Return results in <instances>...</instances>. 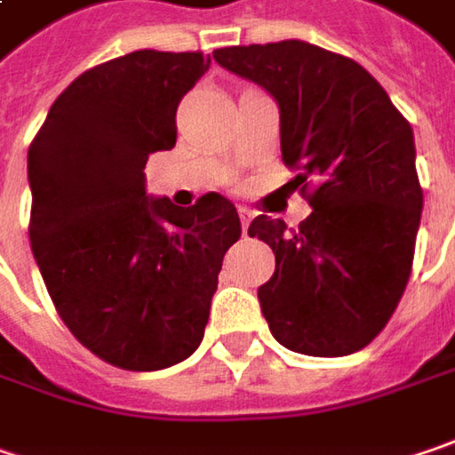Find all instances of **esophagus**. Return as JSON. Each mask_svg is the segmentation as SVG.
<instances>
[{
	"instance_id": "obj_1",
	"label": "esophagus",
	"mask_w": 455,
	"mask_h": 455,
	"mask_svg": "<svg viewBox=\"0 0 455 455\" xmlns=\"http://www.w3.org/2000/svg\"><path fill=\"white\" fill-rule=\"evenodd\" d=\"M240 212V222H243V235H248V225H251V220H253V210H248V207H238Z\"/></svg>"
}]
</instances>
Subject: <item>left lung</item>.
I'll list each match as a JSON object with an SVG mask.
<instances>
[{"label": "left lung", "mask_w": 455, "mask_h": 455, "mask_svg": "<svg viewBox=\"0 0 455 455\" xmlns=\"http://www.w3.org/2000/svg\"><path fill=\"white\" fill-rule=\"evenodd\" d=\"M212 56L276 100L282 161L312 207L297 230L268 215L248 228L276 256L259 289L271 335L305 355L361 351L389 323L412 271L422 215L412 127L340 53L282 40Z\"/></svg>", "instance_id": "8db88e82"}]
</instances>
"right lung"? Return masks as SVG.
<instances>
[{
    "label": "right lung",
    "instance_id": "1",
    "mask_svg": "<svg viewBox=\"0 0 455 455\" xmlns=\"http://www.w3.org/2000/svg\"><path fill=\"white\" fill-rule=\"evenodd\" d=\"M210 68L199 51H135L74 79L28 150L30 248L66 328L127 371L189 358L217 274L240 238L235 204L146 196L150 153L176 146V109Z\"/></svg>",
    "mask_w": 455,
    "mask_h": 455
}]
</instances>
